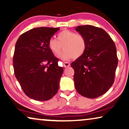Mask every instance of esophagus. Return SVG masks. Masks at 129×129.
<instances>
[{
    "mask_svg": "<svg viewBox=\"0 0 129 129\" xmlns=\"http://www.w3.org/2000/svg\"><path fill=\"white\" fill-rule=\"evenodd\" d=\"M70 66V64L68 62H64V68H68Z\"/></svg>",
    "mask_w": 129,
    "mask_h": 129,
    "instance_id": "obj_1",
    "label": "esophagus"
}]
</instances>
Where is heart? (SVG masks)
<instances>
[{
  "instance_id": "b5f03b06",
  "label": "heart",
  "mask_w": 129,
  "mask_h": 129,
  "mask_svg": "<svg viewBox=\"0 0 129 129\" xmlns=\"http://www.w3.org/2000/svg\"><path fill=\"white\" fill-rule=\"evenodd\" d=\"M48 46L55 56L58 57L63 49L65 50L61 57L63 59L80 58L87 49V42L83 35L76 34L72 30L65 29L57 35V39L51 38Z\"/></svg>"
}]
</instances>
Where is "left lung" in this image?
Instances as JSON below:
<instances>
[{
	"instance_id": "obj_1",
	"label": "left lung",
	"mask_w": 129,
	"mask_h": 129,
	"mask_svg": "<svg viewBox=\"0 0 129 129\" xmlns=\"http://www.w3.org/2000/svg\"><path fill=\"white\" fill-rule=\"evenodd\" d=\"M75 29L85 37L87 49L83 56L71 63L75 86L80 95L94 99L105 94L114 83L118 62L116 46L101 28L86 25Z\"/></svg>"
}]
</instances>
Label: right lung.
Here are the masks:
<instances>
[{
  "label": "right lung",
  "mask_w": 129,
  "mask_h": 129,
  "mask_svg": "<svg viewBox=\"0 0 129 129\" xmlns=\"http://www.w3.org/2000/svg\"><path fill=\"white\" fill-rule=\"evenodd\" d=\"M59 28H35L22 34L15 44L13 67L24 93L37 101H47L59 89L63 68L48 42Z\"/></svg>",
  "instance_id": "obj_1"
}]
</instances>
